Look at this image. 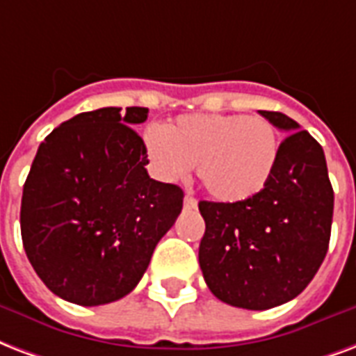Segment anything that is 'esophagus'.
Listing matches in <instances>:
<instances>
[{
    "label": "esophagus",
    "mask_w": 356,
    "mask_h": 356,
    "mask_svg": "<svg viewBox=\"0 0 356 356\" xmlns=\"http://www.w3.org/2000/svg\"><path fill=\"white\" fill-rule=\"evenodd\" d=\"M183 205H184V209H196L197 207V200L194 196H190V194H186V196H184Z\"/></svg>",
    "instance_id": "1"
}]
</instances>
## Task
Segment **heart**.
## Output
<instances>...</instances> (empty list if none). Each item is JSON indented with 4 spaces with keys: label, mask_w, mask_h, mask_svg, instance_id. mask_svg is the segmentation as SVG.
Instances as JSON below:
<instances>
[{
    "label": "heart",
    "mask_w": 356,
    "mask_h": 356,
    "mask_svg": "<svg viewBox=\"0 0 356 356\" xmlns=\"http://www.w3.org/2000/svg\"><path fill=\"white\" fill-rule=\"evenodd\" d=\"M145 149L153 172L166 183L197 175L209 194L226 203L257 196L275 175L280 140L261 115L186 113L168 129L149 127Z\"/></svg>",
    "instance_id": "heart-1"
}]
</instances>
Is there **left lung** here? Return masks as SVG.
I'll return each instance as SVG.
<instances>
[{
	"label": "left lung",
	"instance_id": "left-lung-1",
	"mask_svg": "<svg viewBox=\"0 0 356 356\" xmlns=\"http://www.w3.org/2000/svg\"><path fill=\"white\" fill-rule=\"evenodd\" d=\"M259 113L292 132L267 188L237 203L200 202L203 278L214 297L246 310H268L305 291L329 250L334 211L321 145L284 113Z\"/></svg>",
	"mask_w": 356,
	"mask_h": 356
}]
</instances>
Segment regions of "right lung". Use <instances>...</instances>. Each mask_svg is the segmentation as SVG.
<instances>
[{
	"instance_id": "obj_1",
	"label": "right lung",
	"mask_w": 356,
	"mask_h": 356,
	"mask_svg": "<svg viewBox=\"0 0 356 356\" xmlns=\"http://www.w3.org/2000/svg\"><path fill=\"white\" fill-rule=\"evenodd\" d=\"M147 108H100L65 121L39 145L24 184L20 229L54 295L100 306L129 295L175 224L183 190L149 177L132 127Z\"/></svg>"
}]
</instances>
